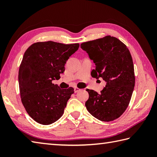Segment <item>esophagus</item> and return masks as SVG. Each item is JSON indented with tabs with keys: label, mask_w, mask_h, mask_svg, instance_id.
Listing matches in <instances>:
<instances>
[{
	"label": "esophagus",
	"mask_w": 157,
	"mask_h": 157,
	"mask_svg": "<svg viewBox=\"0 0 157 157\" xmlns=\"http://www.w3.org/2000/svg\"><path fill=\"white\" fill-rule=\"evenodd\" d=\"M81 90V89H79L78 88H74V92L76 93V92H78Z\"/></svg>",
	"instance_id": "esophagus-1"
}]
</instances>
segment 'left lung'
Returning <instances> with one entry per match:
<instances>
[{
  "mask_svg": "<svg viewBox=\"0 0 157 157\" xmlns=\"http://www.w3.org/2000/svg\"><path fill=\"white\" fill-rule=\"evenodd\" d=\"M80 46L95 64L91 75L106 82L100 94L86 89L89 94L86 109L98 120L113 121L124 113L134 91V68L130 52L121 41L111 36Z\"/></svg>",
  "mask_w": 157,
  "mask_h": 157,
  "instance_id": "1",
  "label": "left lung"
}]
</instances>
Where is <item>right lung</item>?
Masks as SVG:
<instances>
[{
    "label": "right lung",
    "mask_w": 157,
    "mask_h": 157,
    "mask_svg": "<svg viewBox=\"0 0 157 157\" xmlns=\"http://www.w3.org/2000/svg\"><path fill=\"white\" fill-rule=\"evenodd\" d=\"M79 46L48 41L34 43L25 52L19 69L20 95L26 111L36 122L49 125L63 115L74 90L61 89L52 82L60 79L67 61Z\"/></svg>",
    "instance_id": "obj_1"
}]
</instances>
